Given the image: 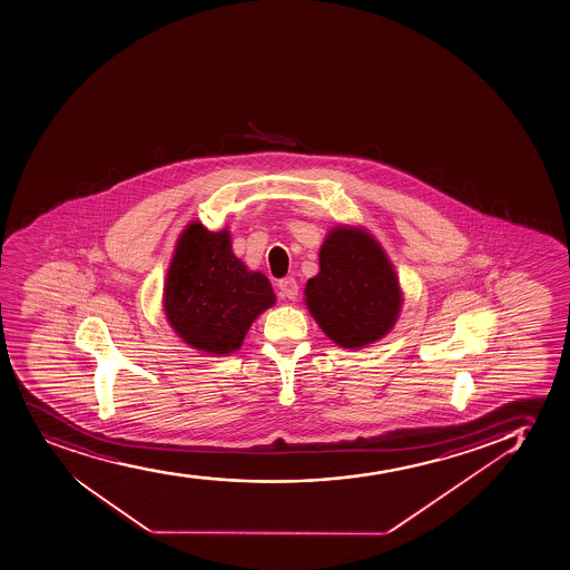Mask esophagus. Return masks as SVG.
Returning <instances> with one entry per match:
<instances>
[{
    "mask_svg": "<svg viewBox=\"0 0 570 570\" xmlns=\"http://www.w3.org/2000/svg\"><path fill=\"white\" fill-rule=\"evenodd\" d=\"M278 289H281V295L284 299L295 301L297 299V295H299V286H297V282L288 276V278H282L278 282Z\"/></svg>",
    "mask_w": 570,
    "mask_h": 570,
    "instance_id": "esophagus-1",
    "label": "esophagus"
}]
</instances>
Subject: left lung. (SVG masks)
Listing matches in <instances>:
<instances>
[{"label":"left lung","instance_id":"8db88e82","mask_svg":"<svg viewBox=\"0 0 570 570\" xmlns=\"http://www.w3.org/2000/svg\"><path fill=\"white\" fill-rule=\"evenodd\" d=\"M305 305L337 346L365 348L397 324L403 289L379 240L365 227L338 224L320 246V271L306 282Z\"/></svg>","mask_w":570,"mask_h":570}]
</instances>
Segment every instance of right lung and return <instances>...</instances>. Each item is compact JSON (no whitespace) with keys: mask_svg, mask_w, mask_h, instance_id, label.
Instances as JSON below:
<instances>
[{"mask_svg":"<svg viewBox=\"0 0 570 570\" xmlns=\"http://www.w3.org/2000/svg\"><path fill=\"white\" fill-rule=\"evenodd\" d=\"M275 303L269 278L233 254L227 227L208 232L197 220L184 227L161 297L167 322L184 343L210 355L233 354Z\"/></svg>","mask_w":570,"mask_h":570,"instance_id":"right-lung-1","label":"right lung"}]
</instances>
